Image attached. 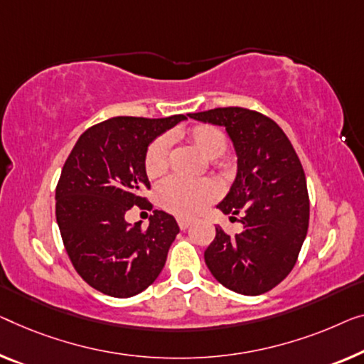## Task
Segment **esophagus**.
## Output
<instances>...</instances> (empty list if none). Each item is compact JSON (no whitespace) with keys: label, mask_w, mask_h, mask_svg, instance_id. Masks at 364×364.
<instances>
[{"label":"esophagus","mask_w":364,"mask_h":364,"mask_svg":"<svg viewBox=\"0 0 364 364\" xmlns=\"http://www.w3.org/2000/svg\"><path fill=\"white\" fill-rule=\"evenodd\" d=\"M178 225H180L181 230H186L188 227L191 225V220H189V219H183V217H180V219H178Z\"/></svg>","instance_id":"1"}]
</instances>
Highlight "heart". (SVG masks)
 Returning a JSON list of instances; mask_svg holds the SVG:
<instances>
[{
  "mask_svg": "<svg viewBox=\"0 0 364 364\" xmlns=\"http://www.w3.org/2000/svg\"><path fill=\"white\" fill-rule=\"evenodd\" d=\"M178 135L186 140L194 150H198L205 160L219 159L227 149L224 132L214 126H208V124L181 130ZM168 164H170V145L165 137H160L150 144L147 154H145V173L149 178H159L168 170ZM215 198L217 188L213 181L186 183L171 178L159 188L161 208L181 217L199 214Z\"/></svg>",
  "mask_w": 364,
  "mask_h": 364,
  "instance_id": "heart-1",
  "label": "heart"
}]
</instances>
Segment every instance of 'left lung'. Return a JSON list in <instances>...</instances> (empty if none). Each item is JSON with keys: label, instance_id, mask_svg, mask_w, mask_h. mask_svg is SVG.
Masks as SVG:
<instances>
[{"label": "left lung", "instance_id": "left-lung-1", "mask_svg": "<svg viewBox=\"0 0 364 364\" xmlns=\"http://www.w3.org/2000/svg\"><path fill=\"white\" fill-rule=\"evenodd\" d=\"M225 127L237 155V176L217 204L230 219L242 214L243 232L215 238L205 264L227 289L258 296L278 286L299 257L309 227L306 175L296 150L278 124L245 107H215L188 114Z\"/></svg>", "mask_w": 364, "mask_h": 364}]
</instances>
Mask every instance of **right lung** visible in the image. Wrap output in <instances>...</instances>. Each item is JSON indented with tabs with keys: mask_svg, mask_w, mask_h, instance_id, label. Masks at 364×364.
I'll return each mask as SVG.
<instances>
[{
	"mask_svg": "<svg viewBox=\"0 0 364 364\" xmlns=\"http://www.w3.org/2000/svg\"><path fill=\"white\" fill-rule=\"evenodd\" d=\"M186 119L183 114L145 119L119 116L80 135L62 168L55 215L77 273L112 297H132L154 283L180 227L175 217L154 210L149 227L130 225L132 205L151 209L140 196L150 188L144 160L154 140Z\"/></svg>",
	"mask_w": 364,
	"mask_h": 364,
	"instance_id": "right-lung-1",
	"label": "right lung"
}]
</instances>
